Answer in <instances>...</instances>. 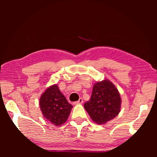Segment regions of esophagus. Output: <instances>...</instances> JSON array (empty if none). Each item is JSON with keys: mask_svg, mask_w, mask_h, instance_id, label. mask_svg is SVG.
<instances>
[{"mask_svg": "<svg viewBox=\"0 0 157 157\" xmlns=\"http://www.w3.org/2000/svg\"><path fill=\"white\" fill-rule=\"evenodd\" d=\"M82 103H83V99H82V98H80L78 101H76V102H74L73 104L74 105H80V104H82Z\"/></svg>", "mask_w": 157, "mask_h": 157, "instance_id": "obj_1", "label": "esophagus"}]
</instances>
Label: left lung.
Instances as JSON below:
<instances>
[{"label": "left lung", "instance_id": "8db88e82", "mask_svg": "<svg viewBox=\"0 0 157 157\" xmlns=\"http://www.w3.org/2000/svg\"><path fill=\"white\" fill-rule=\"evenodd\" d=\"M121 106L120 94L108 79L94 84L91 98L84 105L91 118L99 124H105L118 116Z\"/></svg>", "mask_w": 157, "mask_h": 157}]
</instances>
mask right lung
Returning a JSON list of instances; mask_svg holds the SVG:
<instances>
[{"label": "right lung", "mask_w": 157, "mask_h": 157, "mask_svg": "<svg viewBox=\"0 0 157 157\" xmlns=\"http://www.w3.org/2000/svg\"><path fill=\"white\" fill-rule=\"evenodd\" d=\"M39 105L44 118L56 126L65 123L73 108L57 84L52 85L43 93Z\"/></svg>", "instance_id": "1"}]
</instances>
